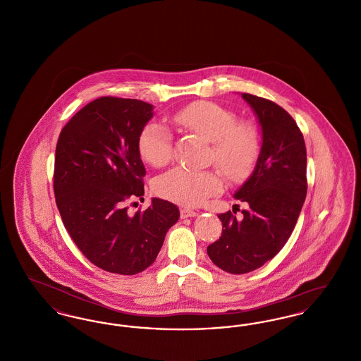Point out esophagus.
I'll use <instances>...</instances> for the list:
<instances>
[{
    "mask_svg": "<svg viewBox=\"0 0 361 361\" xmlns=\"http://www.w3.org/2000/svg\"><path fill=\"white\" fill-rule=\"evenodd\" d=\"M196 215H197V212L193 211V209H189V208H181V209H180V216H181L183 219L192 218V216H196Z\"/></svg>",
    "mask_w": 361,
    "mask_h": 361,
    "instance_id": "34e87169",
    "label": "esophagus"
}]
</instances>
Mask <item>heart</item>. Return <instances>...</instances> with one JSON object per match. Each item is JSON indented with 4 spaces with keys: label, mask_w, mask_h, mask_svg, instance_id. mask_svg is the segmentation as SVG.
<instances>
[{
    "label": "heart",
    "mask_w": 361,
    "mask_h": 361,
    "mask_svg": "<svg viewBox=\"0 0 361 361\" xmlns=\"http://www.w3.org/2000/svg\"><path fill=\"white\" fill-rule=\"evenodd\" d=\"M183 130L211 142L209 159L233 181L245 178L257 162L259 139L255 127L238 124L234 112L209 102H196L173 115ZM142 159L154 168L171 162V133L159 123H147L137 137ZM155 192L173 203L195 207L221 192L222 180L214 171H190L176 168L155 181Z\"/></svg>",
    "instance_id": "1"
}]
</instances>
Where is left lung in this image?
Listing matches in <instances>:
<instances>
[{
  "label": "left lung",
  "mask_w": 361,
  "mask_h": 361,
  "mask_svg": "<svg viewBox=\"0 0 361 361\" xmlns=\"http://www.w3.org/2000/svg\"><path fill=\"white\" fill-rule=\"evenodd\" d=\"M255 109L262 146L255 172L235 192L243 218L219 214L222 235L207 247L211 261L228 274H247L275 257L290 238L307 193V154L296 121L280 105L242 93Z\"/></svg>",
  "instance_id": "1"
}]
</instances>
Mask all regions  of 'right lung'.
Masks as SVG:
<instances>
[{
    "instance_id": "1",
    "label": "right lung",
    "mask_w": 361,
    "mask_h": 361,
    "mask_svg": "<svg viewBox=\"0 0 361 361\" xmlns=\"http://www.w3.org/2000/svg\"><path fill=\"white\" fill-rule=\"evenodd\" d=\"M152 118V104L104 96L81 108L56 142L54 193L62 222L82 255L111 274L149 268L180 218L177 207L157 197L147 209L128 212L145 195L137 137Z\"/></svg>"
}]
</instances>
